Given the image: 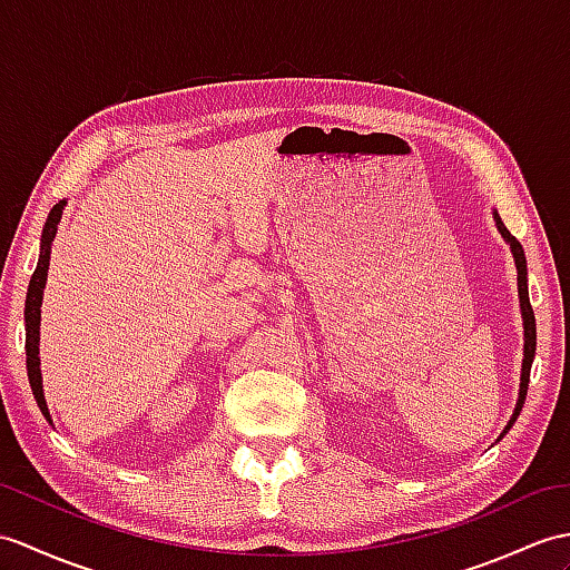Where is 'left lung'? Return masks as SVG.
I'll list each match as a JSON object with an SVG mask.
<instances>
[{"mask_svg":"<svg viewBox=\"0 0 570 570\" xmlns=\"http://www.w3.org/2000/svg\"><path fill=\"white\" fill-rule=\"evenodd\" d=\"M495 223H498V230L500 235L505 237L512 247V257L514 264H518V288H520V306H522V317H524V360H522V379H520V399H518V407H514L510 425L505 428V432L514 425V420H518L520 410L524 405L527 399V386H529V372H532V362H534V352H537V321H534V311H532V303H529V288H527V259H524V249L520 245L518 237H514L508 228L505 223L500 220V216L495 214ZM502 432V434H505Z\"/></svg>","mask_w":570,"mask_h":570,"instance_id":"1","label":"left lung"}]
</instances>
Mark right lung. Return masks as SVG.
<instances>
[{
    "label": "right lung",
    "instance_id": "right-lung-1",
    "mask_svg": "<svg viewBox=\"0 0 570 570\" xmlns=\"http://www.w3.org/2000/svg\"><path fill=\"white\" fill-rule=\"evenodd\" d=\"M62 206L65 202L56 204L50 208L46 228L41 235V257H38L36 272L31 276L29 284V294H26V372H29V383L33 391V399L41 407L43 417L50 422V413L48 405L43 399V381H41V360H38V325H41V301H43V288H46V279H48V264H50V243L52 237L58 233V223L62 218Z\"/></svg>",
    "mask_w": 570,
    "mask_h": 570
}]
</instances>
